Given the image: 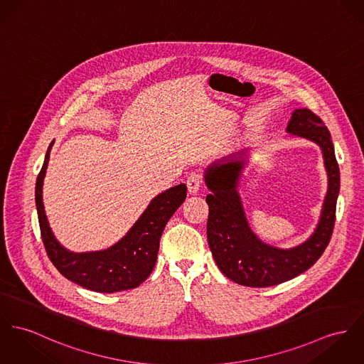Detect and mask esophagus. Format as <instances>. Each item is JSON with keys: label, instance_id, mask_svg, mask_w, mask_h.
<instances>
[{"label": "esophagus", "instance_id": "esophagus-1", "mask_svg": "<svg viewBox=\"0 0 364 364\" xmlns=\"http://www.w3.org/2000/svg\"><path fill=\"white\" fill-rule=\"evenodd\" d=\"M200 184H202V178H200L199 174L193 173V174L188 176V178H187V188H188L190 194H196L199 187H200Z\"/></svg>", "mask_w": 364, "mask_h": 364}]
</instances>
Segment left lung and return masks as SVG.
<instances>
[{
    "label": "left lung",
    "mask_w": 364,
    "mask_h": 364,
    "mask_svg": "<svg viewBox=\"0 0 364 364\" xmlns=\"http://www.w3.org/2000/svg\"><path fill=\"white\" fill-rule=\"evenodd\" d=\"M287 133L316 142L324 158L328 174V191L320 222L304 244L280 250L262 242L247 220L237 187L245 166L242 151L238 158L212 164L205 170V183L210 190L208 242L220 272L230 280L255 288H264L291 280L311 267L326 251L336 223V198L339 194V168L331 134L323 120L306 108L295 109Z\"/></svg>",
    "instance_id": "left-lung-1"
}]
</instances>
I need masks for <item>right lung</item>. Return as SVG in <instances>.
Instances as JSON below:
<instances>
[{
    "label": "right lung",
    "mask_w": 364,
    "mask_h": 364,
    "mask_svg": "<svg viewBox=\"0 0 364 364\" xmlns=\"http://www.w3.org/2000/svg\"><path fill=\"white\" fill-rule=\"evenodd\" d=\"M51 146L53 142L48 146L44 165L36 181L38 223L50 260L63 277L95 292L112 294L139 287L155 267L165 225L186 200V184L174 186L155 196L130 231L111 248L84 253L69 252L56 241L43 205V180L48 166Z\"/></svg>",
    "instance_id": "add662e5"
}]
</instances>
